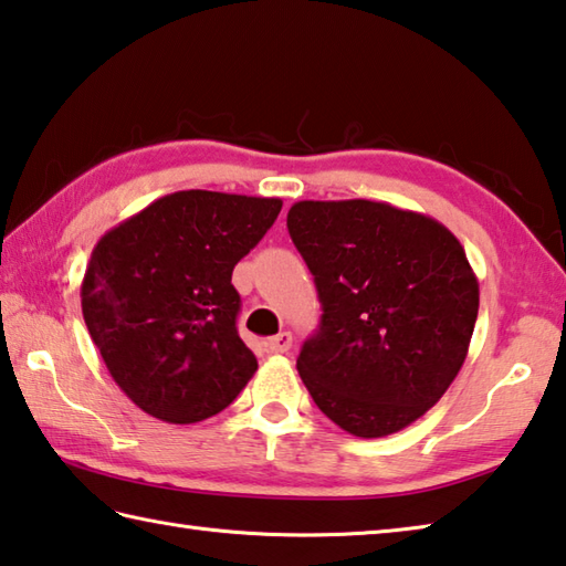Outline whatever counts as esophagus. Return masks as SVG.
<instances>
[{
	"label": "esophagus",
	"instance_id": "obj_1",
	"mask_svg": "<svg viewBox=\"0 0 566 566\" xmlns=\"http://www.w3.org/2000/svg\"><path fill=\"white\" fill-rule=\"evenodd\" d=\"M293 345V335L291 333H279L275 337H271L269 343H265V347H269V352H273V355H281V352H287Z\"/></svg>",
	"mask_w": 566,
	"mask_h": 566
}]
</instances>
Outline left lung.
Here are the masks:
<instances>
[{"instance_id":"8db88e82","label":"left lung","mask_w":566,"mask_h":566,"mask_svg":"<svg viewBox=\"0 0 566 566\" xmlns=\"http://www.w3.org/2000/svg\"><path fill=\"white\" fill-rule=\"evenodd\" d=\"M287 231L323 317L297 355L317 409L359 439L397 433L461 371L478 279L453 233L384 201H295Z\"/></svg>"}]
</instances>
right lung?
<instances>
[{
  "label": "right lung",
  "instance_id": "right-lung-1",
  "mask_svg": "<svg viewBox=\"0 0 566 566\" xmlns=\"http://www.w3.org/2000/svg\"><path fill=\"white\" fill-rule=\"evenodd\" d=\"M275 197L187 189L95 243L83 319L130 401L167 423L223 411L259 369L237 329L231 273L281 214Z\"/></svg>",
  "mask_w": 566,
  "mask_h": 566
}]
</instances>
